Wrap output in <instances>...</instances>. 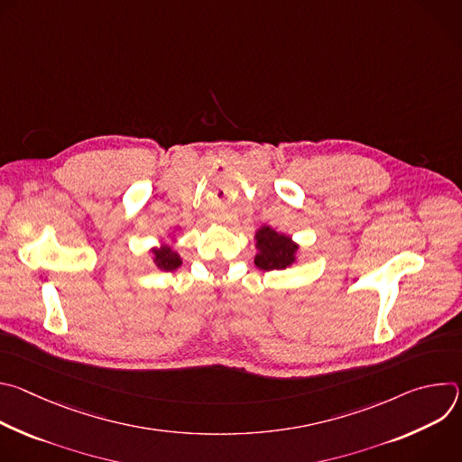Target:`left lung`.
I'll use <instances>...</instances> for the list:
<instances>
[{"instance_id": "obj_1", "label": "left lung", "mask_w": 462, "mask_h": 462, "mask_svg": "<svg viewBox=\"0 0 462 462\" xmlns=\"http://www.w3.org/2000/svg\"><path fill=\"white\" fill-rule=\"evenodd\" d=\"M255 248L254 255L255 267L261 271H285L296 263L300 245L287 234L276 232L274 228L263 225L255 230Z\"/></svg>"}]
</instances>
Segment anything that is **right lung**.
<instances>
[{
	"mask_svg": "<svg viewBox=\"0 0 462 462\" xmlns=\"http://www.w3.org/2000/svg\"><path fill=\"white\" fill-rule=\"evenodd\" d=\"M179 230H180V228L177 226L175 232H179ZM168 237H170V241H162V239H161L159 246H152V248H150L155 267H157L159 271H166V273L175 271V269H179V267L182 265V259H180L179 252L173 248V243L177 241V239H175V234H168Z\"/></svg>",
	"mask_w": 462,
	"mask_h": 462,
	"instance_id": "add662e5",
	"label": "right lung"
}]
</instances>
